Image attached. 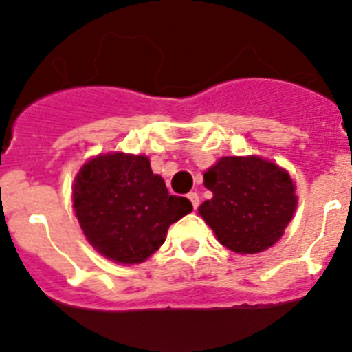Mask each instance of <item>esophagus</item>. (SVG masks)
Returning <instances> with one entry per match:
<instances>
[{
    "instance_id": "esophagus-1",
    "label": "esophagus",
    "mask_w": 352,
    "mask_h": 352,
    "mask_svg": "<svg viewBox=\"0 0 352 352\" xmlns=\"http://www.w3.org/2000/svg\"><path fill=\"white\" fill-rule=\"evenodd\" d=\"M188 198H189V201H191V205H192V208H198V205H199V196L196 195V192H189L188 195Z\"/></svg>"
}]
</instances>
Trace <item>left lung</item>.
I'll return each instance as SVG.
<instances>
[{
  "mask_svg": "<svg viewBox=\"0 0 352 352\" xmlns=\"http://www.w3.org/2000/svg\"><path fill=\"white\" fill-rule=\"evenodd\" d=\"M212 198L198 212L230 251L256 254L274 245L298 205L289 173L259 156L221 157L205 172Z\"/></svg>",
  "mask_w": 352,
  "mask_h": 352,
  "instance_id": "obj_1",
  "label": "left lung"
}]
</instances>
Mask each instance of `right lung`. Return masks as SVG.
Here are the masks:
<instances>
[{
    "label": "right lung",
    "instance_id": "obj_1",
    "mask_svg": "<svg viewBox=\"0 0 352 352\" xmlns=\"http://www.w3.org/2000/svg\"><path fill=\"white\" fill-rule=\"evenodd\" d=\"M74 208L85 239L100 254L135 265L160 249L170 224L192 205L170 195L147 156L110 153L89 160L77 173Z\"/></svg>",
    "mask_w": 352,
    "mask_h": 352
}]
</instances>
